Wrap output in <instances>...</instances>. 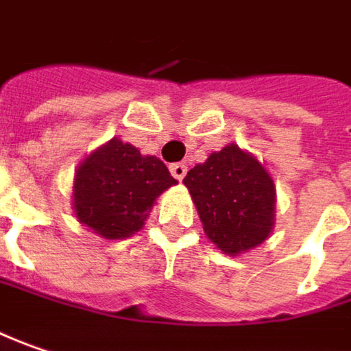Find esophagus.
<instances>
[{"mask_svg":"<svg viewBox=\"0 0 351 351\" xmlns=\"http://www.w3.org/2000/svg\"><path fill=\"white\" fill-rule=\"evenodd\" d=\"M171 173H173L176 180H182L184 175H186V165L184 162H173L171 165Z\"/></svg>","mask_w":351,"mask_h":351,"instance_id":"1","label":"esophagus"}]
</instances>
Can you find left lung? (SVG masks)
<instances>
[{
    "mask_svg": "<svg viewBox=\"0 0 351 351\" xmlns=\"http://www.w3.org/2000/svg\"><path fill=\"white\" fill-rule=\"evenodd\" d=\"M206 236L228 255L263 243L275 218V186L263 165L237 145L212 153L182 180Z\"/></svg>",
    "mask_w": 351,
    "mask_h": 351,
    "instance_id": "left-lung-1",
    "label": "left lung"
}]
</instances>
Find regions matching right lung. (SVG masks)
I'll list each match as a JSON object with an SVG mask.
<instances>
[{
  "label": "right lung",
  "mask_w": 351,
  "mask_h": 351,
  "mask_svg": "<svg viewBox=\"0 0 351 351\" xmlns=\"http://www.w3.org/2000/svg\"><path fill=\"white\" fill-rule=\"evenodd\" d=\"M173 184L176 178L162 160L112 139L76 171V218L106 239L130 237L143 228L155 198Z\"/></svg>",
  "instance_id": "obj_1"
}]
</instances>
